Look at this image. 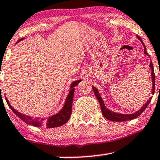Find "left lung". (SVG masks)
Wrapping results in <instances>:
<instances>
[{
	"label": "left lung",
	"mask_w": 160,
	"mask_h": 160,
	"mask_svg": "<svg viewBox=\"0 0 160 160\" xmlns=\"http://www.w3.org/2000/svg\"><path fill=\"white\" fill-rule=\"evenodd\" d=\"M137 38L138 39H140V42H142V45L144 46V53H145L146 55H147V56H149L148 53L147 52V49H146V46L144 45V43L142 42L141 38H140L139 36H137ZM149 67H150V68L152 69V72H151V75H152V94H154V91H155V73H154V70H153V66H152V62H150V64H149ZM92 88H93V91L94 92V94H95L96 98H98V100L99 101V104H100V106H101V111H102V114L103 116L104 117V118H106V119L109 120V121H117V122H121V121H130V120H133V119H135V118H137V117L140 116V114H142V112L144 111V110L147 108V106H148L149 103L150 102L151 99H152V97H150L149 98V100L147 101V103H146L145 104H144L142 107L140 108L139 111H137V112L134 113V114H118V113H115V112H113V111H110V110H108L107 108L105 107V105H104V101H103L102 98H101V95L99 94V92L98 91V89L96 88L95 87H94L93 85H92Z\"/></svg>",
	"instance_id": "left-lung-1"
}]
</instances>
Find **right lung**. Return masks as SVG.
Instances as JSON below:
<instances>
[{
    "label": "right lung",
    "instance_id": "add662e5",
    "mask_svg": "<svg viewBox=\"0 0 160 160\" xmlns=\"http://www.w3.org/2000/svg\"><path fill=\"white\" fill-rule=\"evenodd\" d=\"M23 39H20V40H22ZM19 40V41H20ZM81 82V80L75 81L72 83L71 87H70L69 93H68V96L66 98V102H65L64 106H63L62 109L59 111L57 114L52 115V116L49 117L47 119H39V118H32L30 117L27 116L21 113L18 112L15 109L12 108V106L10 104L9 101L6 98L7 103H8V106L13 111L19 118L22 120L23 122L29 125H32V126H35L39 128V127L43 126L46 127V128H57V127H60L62 125L65 124L67 121L69 120L70 116L72 114V101L74 97V92H75V87L78 85Z\"/></svg>",
    "mask_w": 160,
    "mask_h": 160
}]
</instances>
